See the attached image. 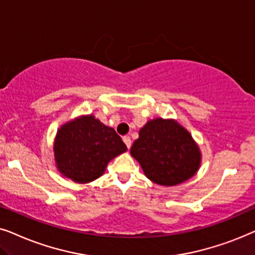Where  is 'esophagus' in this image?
I'll list each match as a JSON object with an SVG mask.
<instances>
[{
    "label": "esophagus",
    "instance_id": "obj_1",
    "mask_svg": "<svg viewBox=\"0 0 255 255\" xmlns=\"http://www.w3.org/2000/svg\"><path fill=\"white\" fill-rule=\"evenodd\" d=\"M122 140H124V142L126 143V145H127V148L129 149V148H130V145H131V140H130V137H129V136H124V138H122Z\"/></svg>",
    "mask_w": 255,
    "mask_h": 255
}]
</instances>
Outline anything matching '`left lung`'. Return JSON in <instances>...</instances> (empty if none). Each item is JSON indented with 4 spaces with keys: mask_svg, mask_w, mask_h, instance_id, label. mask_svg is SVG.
<instances>
[{
    "mask_svg": "<svg viewBox=\"0 0 255 255\" xmlns=\"http://www.w3.org/2000/svg\"><path fill=\"white\" fill-rule=\"evenodd\" d=\"M130 154L150 181L164 186L188 181L202 161L191 134L175 120L161 118L148 121L141 128Z\"/></svg>",
    "mask_w": 255,
    "mask_h": 255,
    "instance_id": "8db88e82",
    "label": "left lung"
}]
</instances>
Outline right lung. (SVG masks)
Masks as SVG:
<instances>
[{"instance_id":"right-lung-1","label":"right lung","mask_w":255,"mask_h":255,"mask_svg":"<svg viewBox=\"0 0 255 255\" xmlns=\"http://www.w3.org/2000/svg\"><path fill=\"white\" fill-rule=\"evenodd\" d=\"M126 150L127 147L113 128L93 115H84L63 125L53 144L58 171L77 183L99 178L108 162Z\"/></svg>"}]
</instances>
